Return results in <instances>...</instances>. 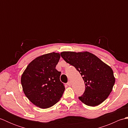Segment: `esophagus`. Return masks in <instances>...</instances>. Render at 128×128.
<instances>
[{"instance_id":"1","label":"esophagus","mask_w":128,"mask_h":128,"mask_svg":"<svg viewBox=\"0 0 128 128\" xmlns=\"http://www.w3.org/2000/svg\"><path fill=\"white\" fill-rule=\"evenodd\" d=\"M67 84H68V86H71L72 83H71V82H70V81H68V82Z\"/></svg>"}]
</instances>
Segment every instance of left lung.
<instances>
[{"mask_svg":"<svg viewBox=\"0 0 128 128\" xmlns=\"http://www.w3.org/2000/svg\"><path fill=\"white\" fill-rule=\"evenodd\" d=\"M61 56L80 73L85 90L78 97L87 106L94 107L107 98L115 83L112 68L88 52H62Z\"/></svg>","mask_w":128,"mask_h":128,"instance_id":"1","label":"left lung"}]
</instances>
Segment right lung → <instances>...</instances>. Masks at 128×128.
Wrapping results in <instances>:
<instances>
[{
	"mask_svg": "<svg viewBox=\"0 0 128 128\" xmlns=\"http://www.w3.org/2000/svg\"><path fill=\"white\" fill-rule=\"evenodd\" d=\"M60 58V54L55 52L37 57L21 76L24 94L33 104L42 109L58 102L65 90L60 80L61 72L56 69Z\"/></svg>",
	"mask_w": 128,
	"mask_h": 128,
	"instance_id": "right-lung-1",
	"label": "right lung"
}]
</instances>
